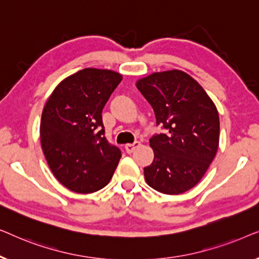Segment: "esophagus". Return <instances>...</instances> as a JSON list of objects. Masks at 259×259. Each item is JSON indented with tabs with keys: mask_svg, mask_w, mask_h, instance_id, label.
<instances>
[{
	"mask_svg": "<svg viewBox=\"0 0 259 259\" xmlns=\"http://www.w3.org/2000/svg\"><path fill=\"white\" fill-rule=\"evenodd\" d=\"M139 146H140V141H136V143H133V144H127L125 146V150L127 153H132V152Z\"/></svg>",
	"mask_w": 259,
	"mask_h": 259,
	"instance_id": "1",
	"label": "esophagus"
}]
</instances>
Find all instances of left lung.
Returning <instances> with one entry per match:
<instances>
[{"label":"left lung","mask_w":259,"mask_h":259,"mask_svg":"<svg viewBox=\"0 0 259 259\" xmlns=\"http://www.w3.org/2000/svg\"><path fill=\"white\" fill-rule=\"evenodd\" d=\"M137 88L153 108L165 133L150 139L154 152L144 168L148 186L165 194H180L200 182L217 153L219 115L204 88L179 69L152 73Z\"/></svg>","instance_id":"obj_1"}]
</instances>
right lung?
Returning <instances> with one entry per match:
<instances>
[{"instance_id":"1","label":"right lung","mask_w":259,"mask_h":259,"mask_svg":"<svg viewBox=\"0 0 259 259\" xmlns=\"http://www.w3.org/2000/svg\"><path fill=\"white\" fill-rule=\"evenodd\" d=\"M121 80L111 69H81L63 79L46 102L42 151L55 178L73 192L101 190L121 158L105 138L102 123V109Z\"/></svg>"}]
</instances>
